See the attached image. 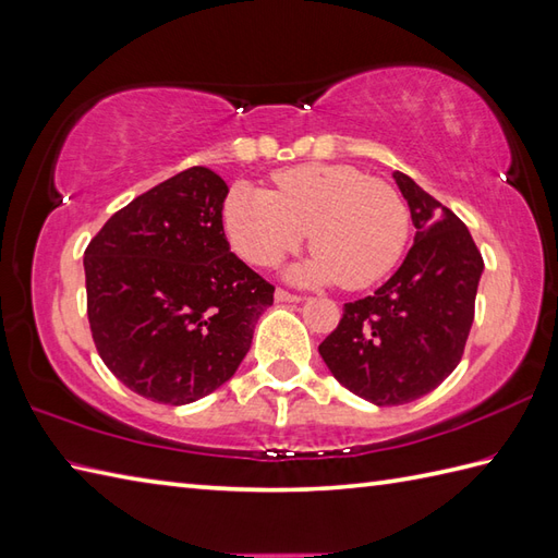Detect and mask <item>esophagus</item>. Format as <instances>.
Wrapping results in <instances>:
<instances>
[{
	"instance_id": "1",
	"label": "esophagus",
	"mask_w": 558,
	"mask_h": 558,
	"mask_svg": "<svg viewBox=\"0 0 558 558\" xmlns=\"http://www.w3.org/2000/svg\"><path fill=\"white\" fill-rule=\"evenodd\" d=\"M276 300H278V302H302L304 298H302V294H294V292H288V290L278 288V290H276Z\"/></svg>"
}]
</instances>
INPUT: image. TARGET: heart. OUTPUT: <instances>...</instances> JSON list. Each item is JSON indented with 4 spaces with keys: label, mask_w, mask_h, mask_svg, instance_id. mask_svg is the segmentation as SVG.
<instances>
[{
    "label": "heart",
    "mask_w": 558,
    "mask_h": 558,
    "mask_svg": "<svg viewBox=\"0 0 558 558\" xmlns=\"http://www.w3.org/2000/svg\"><path fill=\"white\" fill-rule=\"evenodd\" d=\"M276 189L236 184L222 204V225L246 264L276 266L312 230L316 252L300 280L369 288L405 254L410 208L396 186L352 165H294L272 174Z\"/></svg>",
    "instance_id": "1"
}]
</instances>
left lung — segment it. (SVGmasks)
Masks as SVG:
<instances>
[{
	"label": "left lung",
	"mask_w": 558,
	"mask_h": 558,
	"mask_svg": "<svg viewBox=\"0 0 558 558\" xmlns=\"http://www.w3.org/2000/svg\"><path fill=\"white\" fill-rule=\"evenodd\" d=\"M417 228L402 266L374 294L342 306L318 352L338 381L374 405L432 393L465 352L484 260L453 210L396 172Z\"/></svg>",
	"instance_id": "left-lung-1"
}]
</instances>
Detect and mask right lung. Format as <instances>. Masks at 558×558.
I'll return each mask as SVG.
<instances>
[{
	"label": "right lung",
	"instance_id": "obj_1",
	"mask_svg": "<svg viewBox=\"0 0 558 558\" xmlns=\"http://www.w3.org/2000/svg\"><path fill=\"white\" fill-rule=\"evenodd\" d=\"M228 184L189 168L136 196L83 254L90 336L105 366L162 405L213 393L252 348L270 286L230 252Z\"/></svg>",
	"mask_w": 558,
	"mask_h": 558
}]
</instances>
